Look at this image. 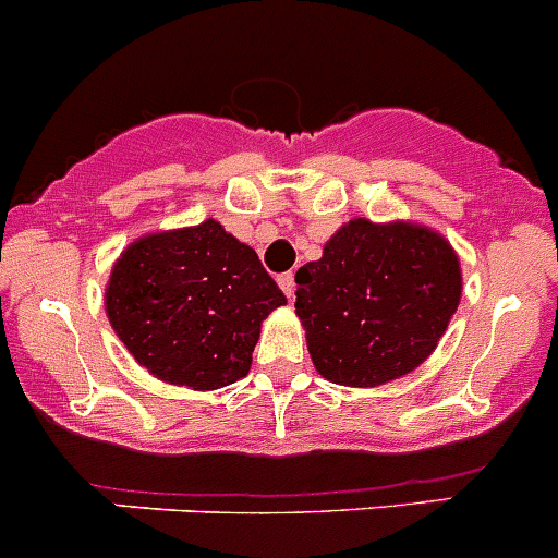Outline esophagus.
I'll return each instance as SVG.
<instances>
[{
	"mask_svg": "<svg viewBox=\"0 0 558 558\" xmlns=\"http://www.w3.org/2000/svg\"><path fill=\"white\" fill-rule=\"evenodd\" d=\"M279 288H282L284 295H288V299L293 301V295H295V276L293 274H282V276H279Z\"/></svg>",
	"mask_w": 558,
	"mask_h": 558,
	"instance_id": "obj_1",
	"label": "esophagus"
}]
</instances>
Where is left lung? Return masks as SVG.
Here are the masks:
<instances>
[{
	"instance_id": "1",
	"label": "left lung",
	"mask_w": 558,
	"mask_h": 558,
	"mask_svg": "<svg viewBox=\"0 0 558 558\" xmlns=\"http://www.w3.org/2000/svg\"><path fill=\"white\" fill-rule=\"evenodd\" d=\"M463 295L452 243L416 221L350 219L295 274V315L326 380L373 389L438 348Z\"/></svg>"
}]
</instances>
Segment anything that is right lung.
<instances>
[{
	"label": "right lung",
	"mask_w": 558,
	"mask_h": 558,
	"mask_svg": "<svg viewBox=\"0 0 558 558\" xmlns=\"http://www.w3.org/2000/svg\"><path fill=\"white\" fill-rule=\"evenodd\" d=\"M284 304L257 252L216 219L131 241L104 293L106 317L136 364L194 391L246 378L263 320Z\"/></svg>",
	"instance_id": "right-lung-1"
}]
</instances>
